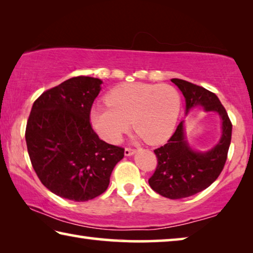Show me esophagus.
<instances>
[{"instance_id": "obj_1", "label": "esophagus", "mask_w": 253, "mask_h": 253, "mask_svg": "<svg viewBox=\"0 0 253 253\" xmlns=\"http://www.w3.org/2000/svg\"><path fill=\"white\" fill-rule=\"evenodd\" d=\"M134 153H135V149L134 148H130V147H126L125 148V155L126 156H130Z\"/></svg>"}]
</instances>
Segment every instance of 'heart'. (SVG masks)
I'll use <instances>...</instances> for the list:
<instances>
[{"mask_svg": "<svg viewBox=\"0 0 253 253\" xmlns=\"http://www.w3.org/2000/svg\"><path fill=\"white\" fill-rule=\"evenodd\" d=\"M105 100L108 107L91 108L90 123L110 144L121 142L130 121L146 143H164L172 135L181 110V96L166 84H124L111 89Z\"/></svg>", "mask_w": 253, "mask_h": 253, "instance_id": "heart-1", "label": "heart"}]
</instances>
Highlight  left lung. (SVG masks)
Here are the masks:
<instances>
[{
    "label": "left lung",
    "instance_id": "1",
    "mask_svg": "<svg viewBox=\"0 0 253 253\" xmlns=\"http://www.w3.org/2000/svg\"><path fill=\"white\" fill-rule=\"evenodd\" d=\"M172 83L185 97L186 113L193 107L203 106L207 111H215L222 119V137L211 151H192L184 137L183 122L178 124L168 144L154 151L157 166L148 179L149 186L162 196L178 200L205 190L219 177L228 158L232 123L215 93L182 79L174 78Z\"/></svg>",
    "mask_w": 253,
    "mask_h": 253
}]
</instances>
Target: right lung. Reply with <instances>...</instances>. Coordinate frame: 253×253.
I'll list each match as a JSON object with an SVG mask.
<instances>
[{"label": "right lung", "instance_id": "right-lung-1", "mask_svg": "<svg viewBox=\"0 0 253 253\" xmlns=\"http://www.w3.org/2000/svg\"><path fill=\"white\" fill-rule=\"evenodd\" d=\"M101 83L79 76L48 89L34 101L25 128L30 161L41 183L76 202L104 193L125 152L92 129L90 110Z\"/></svg>", "mask_w": 253, "mask_h": 253}]
</instances>
